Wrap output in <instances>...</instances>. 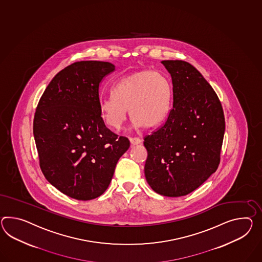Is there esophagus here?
<instances>
[{
	"label": "esophagus",
	"mask_w": 262,
	"mask_h": 262,
	"mask_svg": "<svg viewBox=\"0 0 262 262\" xmlns=\"http://www.w3.org/2000/svg\"><path fill=\"white\" fill-rule=\"evenodd\" d=\"M129 142H130V145L132 146H135V145H139V144H141V142H142V140H141L140 138H129Z\"/></svg>",
	"instance_id": "obj_1"
}]
</instances>
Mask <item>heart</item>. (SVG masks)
<instances>
[{
    "instance_id": "obj_1",
    "label": "heart",
    "mask_w": 262,
    "mask_h": 262,
    "mask_svg": "<svg viewBox=\"0 0 262 262\" xmlns=\"http://www.w3.org/2000/svg\"><path fill=\"white\" fill-rule=\"evenodd\" d=\"M112 93L100 100L99 112L105 124L115 130L121 129L128 108L134 128L159 125L172 101L170 80L158 71H136L124 76L114 84Z\"/></svg>"
}]
</instances>
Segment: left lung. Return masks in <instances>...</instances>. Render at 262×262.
<instances>
[{
  "label": "left lung",
  "instance_id": "1",
  "mask_svg": "<svg viewBox=\"0 0 262 262\" xmlns=\"http://www.w3.org/2000/svg\"><path fill=\"white\" fill-rule=\"evenodd\" d=\"M173 85L165 124L145 137V176L154 191L181 197L203 185L220 164L225 121L222 104L203 75L184 60H163Z\"/></svg>",
  "mask_w": 262,
  "mask_h": 262
}]
</instances>
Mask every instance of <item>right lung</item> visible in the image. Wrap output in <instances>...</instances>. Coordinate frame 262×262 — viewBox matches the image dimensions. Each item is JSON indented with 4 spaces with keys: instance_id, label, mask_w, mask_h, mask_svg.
I'll use <instances>...</instances> for the list:
<instances>
[{
    "instance_id": "add662e5",
    "label": "right lung",
    "mask_w": 262,
    "mask_h": 262,
    "mask_svg": "<svg viewBox=\"0 0 262 262\" xmlns=\"http://www.w3.org/2000/svg\"><path fill=\"white\" fill-rule=\"evenodd\" d=\"M115 70L105 61H77L45 89L33 133L46 180L71 198L89 201L108 188L128 138L112 133L99 112V85Z\"/></svg>"
}]
</instances>
